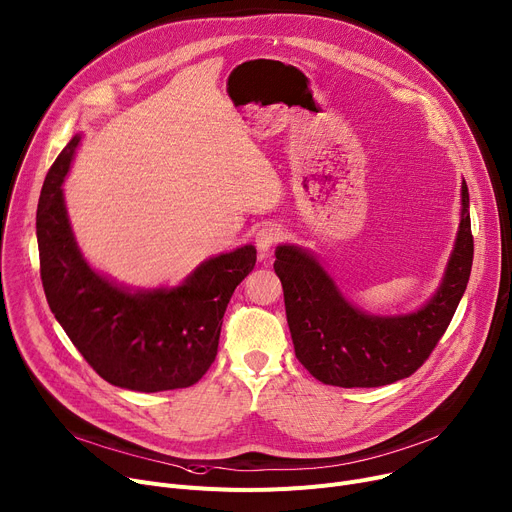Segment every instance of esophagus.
<instances>
[{
    "label": "esophagus",
    "instance_id": "34e87169",
    "mask_svg": "<svg viewBox=\"0 0 512 512\" xmlns=\"http://www.w3.org/2000/svg\"><path fill=\"white\" fill-rule=\"evenodd\" d=\"M278 238H280V230L276 226H265V228L257 230L255 245H257V251H259L261 259H265L269 255L271 247L278 243Z\"/></svg>",
    "mask_w": 512,
    "mask_h": 512
}]
</instances>
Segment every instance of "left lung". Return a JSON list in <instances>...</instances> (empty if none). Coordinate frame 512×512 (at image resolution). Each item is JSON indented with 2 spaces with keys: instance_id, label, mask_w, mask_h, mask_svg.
Segmentation results:
<instances>
[{
  "instance_id": "8db88e82",
  "label": "left lung",
  "mask_w": 512,
  "mask_h": 512,
  "mask_svg": "<svg viewBox=\"0 0 512 512\" xmlns=\"http://www.w3.org/2000/svg\"><path fill=\"white\" fill-rule=\"evenodd\" d=\"M473 261L469 191L461 183V220L445 274L414 311L372 315L348 300L319 257L292 243L276 247L274 269L298 362L333 387H381L407 379L447 331Z\"/></svg>"
}]
</instances>
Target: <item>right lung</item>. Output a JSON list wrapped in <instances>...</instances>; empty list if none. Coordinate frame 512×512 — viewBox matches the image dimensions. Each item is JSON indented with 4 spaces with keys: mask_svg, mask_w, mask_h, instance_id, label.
<instances>
[{
    "mask_svg": "<svg viewBox=\"0 0 512 512\" xmlns=\"http://www.w3.org/2000/svg\"><path fill=\"white\" fill-rule=\"evenodd\" d=\"M80 140L76 133L57 156L37 210L51 311L107 383L140 393L191 387L216 360L226 306L255 267L257 251L243 245L214 255L175 286L131 288L102 274L84 257L65 208L63 181Z\"/></svg>",
    "mask_w": 512,
    "mask_h": 512,
    "instance_id": "add662e5",
    "label": "right lung"
}]
</instances>
